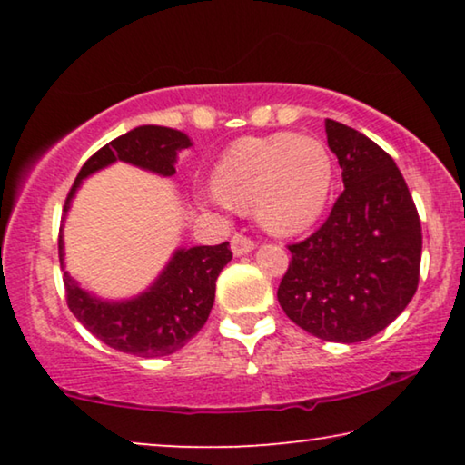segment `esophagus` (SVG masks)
I'll list each match as a JSON object with an SVG mask.
<instances>
[{
    "instance_id": "1",
    "label": "esophagus",
    "mask_w": 465,
    "mask_h": 465,
    "mask_svg": "<svg viewBox=\"0 0 465 465\" xmlns=\"http://www.w3.org/2000/svg\"><path fill=\"white\" fill-rule=\"evenodd\" d=\"M231 247H232L234 256H243V253H250L253 247H256V241H253L252 237H247V234H243V232H237V234H232Z\"/></svg>"
}]
</instances>
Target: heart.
I'll return each mask as SVG.
<instances>
[{"mask_svg": "<svg viewBox=\"0 0 465 465\" xmlns=\"http://www.w3.org/2000/svg\"><path fill=\"white\" fill-rule=\"evenodd\" d=\"M334 186V158L326 143L296 133L245 137L220 156L215 193L203 199L237 212L253 207L272 234H298L313 226Z\"/></svg>", "mask_w": 465, "mask_h": 465, "instance_id": "obj_1", "label": "heart"}]
</instances>
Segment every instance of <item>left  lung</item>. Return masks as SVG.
Wrapping results in <instances>:
<instances>
[{"instance_id":"obj_1","label":"left lung","mask_w":465,"mask_h":465,"mask_svg":"<svg viewBox=\"0 0 465 465\" xmlns=\"http://www.w3.org/2000/svg\"><path fill=\"white\" fill-rule=\"evenodd\" d=\"M342 190L301 243L277 298L296 326L323 341L360 342L390 326L415 296L421 222L393 158L364 133L326 120Z\"/></svg>"}]
</instances>
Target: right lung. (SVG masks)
<instances>
[{"instance_id":"1","label":"right lung","mask_w":465,"mask_h":465,"mask_svg":"<svg viewBox=\"0 0 465 465\" xmlns=\"http://www.w3.org/2000/svg\"><path fill=\"white\" fill-rule=\"evenodd\" d=\"M188 135L167 126L145 124L94 152L82 164L63 213H67L75 190L84 177L107 164L124 161L135 167L154 171L158 175H173L177 152L190 148ZM232 252L226 243L199 245L177 250L161 277L148 292L123 302H107L91 296L63 272L67 307L88 332L112 349L139 358H161L182 349L205 326L213 307L215 282L220 271L231 262ZM59 260L63 269V234L59 232Z\"/></svg>"}]
</instances>
